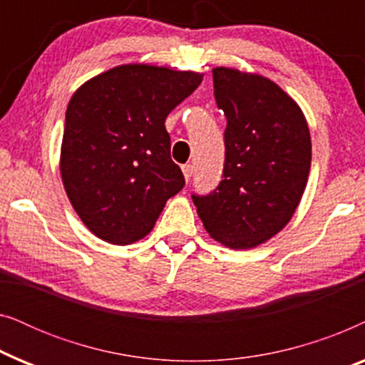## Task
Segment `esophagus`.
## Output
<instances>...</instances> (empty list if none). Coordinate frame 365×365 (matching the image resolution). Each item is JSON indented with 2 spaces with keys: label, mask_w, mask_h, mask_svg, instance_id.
Instances as JSON below:
<instances>
[{
  "label": "esophagus",
  "mask_w": 365,
  "mask_h": 365,
  "mask_svg": "<svg viewBox=\"0 0 365 365\" xmlns=\"http://www.w3.org/2000/svg\"><path fill=\"white\" fill-rule=\"evenodd\" d=\"M182 174H184V178H186L187 182L191 181V176H192V166H191V164H184Z\"/></svg>",
  "instance_id": "1"
}]
</instances>
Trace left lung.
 <instances>
[{"label":"left lung","instance_id":"1","mask_svg":"<svg viewBox=\"0 0 365 365\" xmlns=\"http://www.w3.org/2000/svg\"><path fill=\"white\" fill-rule=\"evenodd\" d=\"M214 98L226 114L222 181L194 206L217 242L251 249L281 231L301 202L311 134L299 104L271 79L214 68Z\"/></svg>","mask_w":365,"mask_h":365}]
</instances>
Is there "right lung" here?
<instances>
[{"label":"right lung","mask_w":365,"mask_h":365,"mask_svg":"<svg viewBox=\"0 0 365 365\" xmlns=\"http://www.w3.org/2000/svg\"><path fill=\"white\" fill-rule=\"evenodd\" d=\"M201 81L194 71L134 63L73 94L59 168L74 211L94 236L119 246L139 241L184 187L164 121Z\"/></svg>","instance_id":"right-lung-1"}]
</instances>
